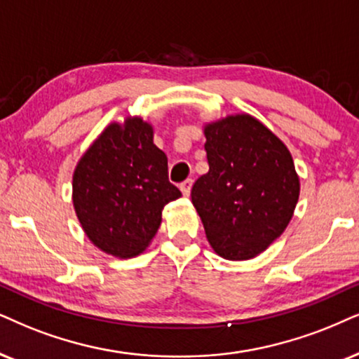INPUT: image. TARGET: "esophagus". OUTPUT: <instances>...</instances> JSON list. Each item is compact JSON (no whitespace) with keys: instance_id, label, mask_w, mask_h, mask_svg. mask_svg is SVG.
Segmentation results:
<instances>
[{"instance_id":"1","label":"esophagus","mask_w":359,"mask_h":359,"mask_svg":"<svg viewBox=\"0 0 359 359\" xmlns=\"http://www.w3.org/2000/svg\"><path fill=\"white\" fill-rule=\"evenodd\" d=\"M190 189H192V180H190V179L180 184V192L184 194V197H189V195H190Z\"/></svg>"}]
</instances>
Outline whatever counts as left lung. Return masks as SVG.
Here are the masks:
<instances>
[{
    "instance_id": "1",
    "label": "left lung",
    "mask_w": 359,
    "mask_h": 359,
    "mask_svg": "<svg viewBox=\"0 0 359 359\" xmlns=\"http://www.w3.org/2000/svg\"><path fill=\"white\" fill-rule=\"evenodd\" d=\"M208 172L194 184L192 203L217 255L252 260L285 232L300 175L278 135L247 112L203 124Z\"/></svg>"
}]
</instances>
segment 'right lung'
Here are the masks:
<instances>
[{"mask_svg": "<svg viewBox=\"0 0 359 359\" xmlns=\"http://www.w3.org/2000/svg\"><path fill=\"white\" fill-rule=\"evenodd\" d=\"M182 197L167 179V156L154 126L127 116L104 127L72 172V205L86 237L116 258L142 253L167 203Z\"/></svg>", "mask_w": 359, "mask_h": 359, "instance_id": "right-lung-1", "label": "right lung"}]
</instances>
